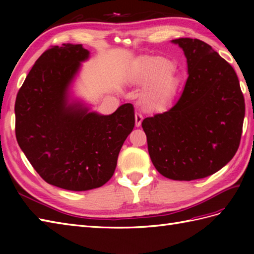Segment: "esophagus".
Returning a JSON list of instances; mask_svg holds the SVG:
<instances>
[{
    "instance_id": "34e87169",
    "label": "esophagus",
    "mask_w": 254,
    "mask_h": 254,
    "mask_svg": "<svg viewBox=\"0 0 254 254\" xmlns=\"http://www.w3.org/2000/svg\"><path fill=\"white\" fill-rule=\"evenodd\" d=\"M142 120H143V116H142L139 112H136V113H135V126H136V127L141 126Z\"/></svg>"
}]
</instances>
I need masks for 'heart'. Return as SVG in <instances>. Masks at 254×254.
Returning a JSON list of instances; mask_svg holds the SVG:
<instances>
[{
	"label": "heart",
	"instance_id": "obj_1",
	"mask_svg": "<svg viewBox=\"0 0 254 254\" xmlns=\"http://www.w3.org/2000/svg\"><path fill=\"white\" fill-rule=\"evenodd\" d=\"M172 71L170 64L165 60H153L138 69L135 82L142 85H150L146 93L147 104L160 105L171 99L178 88V77Z\"/></svg>",
	"mask_w": 254,
	"mask_h": 254
}]
</instances>
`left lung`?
I'll return each instance as SVG.
<instances>
[{"mask_svg":"<svg viewBox=\"0 0 254 254\" xmlns=\"http://www.w3.org/2000/svg\"><path fill=\"white\" fill-rule=\"evenodd\" d=\"M185 52L188 79L168 110L145 118L148 153L160 175L191 181L222 169L238 150L245 98L235 69L198 39L171 41Z\"/></svg>","mask_w":254,"mask_h":254,"instance_id":"obj_1","label":"left lung"}]
</instances>
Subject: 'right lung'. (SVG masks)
Returning <instances> with one entry per match:
<instances>
[{
    "instance_id": "obj_1",
    "label": "right lung",
    "mask_w": 254,
    "mask_h": 254,
    "mask_svg": "<svg viewBox=\"0 0 254 254\" xmlns=\"http://www.w3.org/2000/svg\"><path fill=\"white\" fill-rule=\"evenodd\" d=\"M82 45L52 47L36 61L15 102V133L34 169L49 185L69 191L104 186L116 170L122 145L135 123L132 104L109 116L69 102V87L80 62Z\"/></svg>"
}]
</instances>
